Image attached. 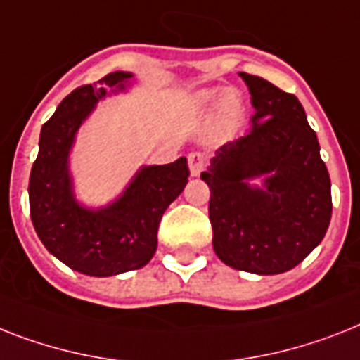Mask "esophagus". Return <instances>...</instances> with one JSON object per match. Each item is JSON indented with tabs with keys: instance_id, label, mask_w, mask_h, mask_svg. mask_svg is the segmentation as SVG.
<instances>
[{
	"instance_id": "esophagus-1",
	"label": "esophagus",
	"mask_w": 360,
	"mask_h": 360,
	"mask_svg": "<svg viewBox=\"0 0 360 360\" xmlns=\"http://www.w3.org/2000/svg\"><path fill=\"white\" fill-rule=\"evenodd\" d=\"M207 166V160H205V155L200 153V151H192L188 153V168H190V174L198 177L201 172L205 170Z\"/></svg>"
}]
</instances>
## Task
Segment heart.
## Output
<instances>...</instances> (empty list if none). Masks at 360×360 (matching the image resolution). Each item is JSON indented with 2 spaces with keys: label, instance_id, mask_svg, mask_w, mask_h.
<instances>
[{
  "label": "heart",
  "instance_id": "b5f03b06",
  "mask_svg": "<svg viewBox=\"0 0 360 360\" xmlns=\"http://www.w3.org/2000/svg\"><path fill=\"white\" fill-rule=\"evenodd\" d=\"M203 101H205L209 107H216V109H218V116H220L221 124L227 125V127H233V125H236L242 120L244 109H242V103L240 99H238V96L207 94L205 98H203Z\"/></svg>",
  "mask_w": 360,
  "mask_h": 360
}]
</instances>
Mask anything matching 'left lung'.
<instances>
[{"label": "left lung", "instance_id": "left-lung-1", "mask_svg": "<svg viewBox=\"0 0 360 360\" xmlns=\"http://www.w3.org/2000/svg\"><path fill=\"white\" fill-rule=\"evenodd\" d=\"M255 114L201 174L210 188L212 248L236 270L276 276L322 242L331 221V179L316 133L294 94L240 72ZM265 175L263 188L247 181Z\"/></svg>", "mask_w": 360, "mask_h": 360}]
</instances>
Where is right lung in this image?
Returning a JSON list of instances; mask_svg holds the SVG:
<instances>
[{"label":"right lung","mask_w":360,"mask_h":360,"mask_svg":"<svg viewBox=\"0 0 360 360\" xmlns=\"http://www.w3.org/2000/svg\"><path fill=\"white\" fill-rule=\"evenodd\" d=\"M133 77L112 72L97 84H84L60 101L42 125L38 157L29 177V210L46 250L84 276L109 277L142 268L157 250L160 218L188 183L185 157L160 166H144L110 205H79L70 177L68 155L75 133L99 99L118 92Z\"/></svg>","instance_id":"obj_1"}]
</instances>
